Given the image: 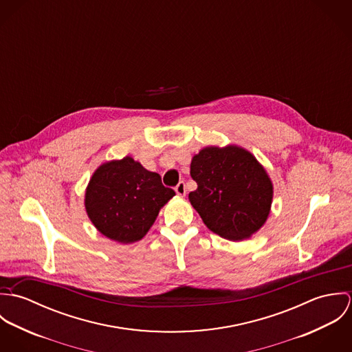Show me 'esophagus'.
<instances>
[{
	"mask_svg": "<svg viewBox=\"0 0 352 352\" xmlns=\"http://www.w3.org/2000/svg\"><path fill=\"white\" fill-rule=\"evenodd\" d=\"M175 191H176V194L179 195V197H184L186 195V183L184 182H180L176 187H175Z\"/></svg>",
	"mask_w": 352,
	"mask_h": 352,
	"instance_id": "34e87169",
	"label": "esophagus"
}]
</instances>
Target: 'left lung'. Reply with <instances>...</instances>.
Instances as JSON below:
<instances>
[{"instance_id": "1", "label": "left lung", "mask_w": 352, "mask_h": 352, "mask_svg": "<svg viewBox=\"0 0 352 352\" xmlns=\"http://www.w3.org/2000/svg\"><path fill=\"white\" fill-rule=\"evenodd\" d=\"M190 173L198 184L190 201L215 234L241 241L267 221L274 188L250 151L234 145L204 148L192 157Z\"/></svg>"}]
</instances>
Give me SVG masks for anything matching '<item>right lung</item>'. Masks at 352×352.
Here are the masks:
<instances>
[{"instance_id": "1", "label": "right lung", "mask_w": 352, "mask_h": 352, "mask_svg": "<svg viewBox=\"0 0 352 352\" xmlns=\"http://www.w3.org/2000/svg\"><path fill=\"white\" fill-rule=\"evenodd\" d=\"M175 197L161 176L131 157L100 165L85 192V208L95 228L120 244L140 241L149 232L160 208Z\"/></svg>"}]
</instances>
